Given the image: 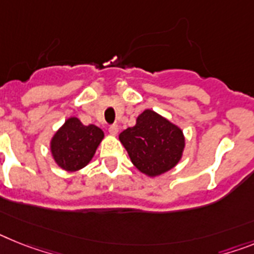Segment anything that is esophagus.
<instances>
[{"instance_id": "34e87169", "label": "esophagus", "mask_w": 254, "mask_h": 254, "mask_svg": "<svg viewBox=\"0 0 254 254\" xmlns=\"http://www.w3.org/2000/svg\"><path fill=\"white\" fill-rule=\"evenodd\" d=\"M108 133H110L111 135H116V134L119 133V127H117V125H111V127H108Z\"/></svg>"}]
</instances>
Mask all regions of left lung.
<instances>
[{
  "label": "left lung",
  "instance_id": "left-lung-1",
  "mask_svg": "<svg viewBox=\"0 0 254 254\" xmlns=\"http://www.w3.org/2000/svg\"><path fill=\"white\" fill-rule=\"evenodd\" d=\"M119 139L134 167L151 178L173 169L186 146L182 129L152 110H144L135 125L121 131Z\"/></svg>",
  "mask_w": 254,
  "mask_h": 254
}]
</instances>
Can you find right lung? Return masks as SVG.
<instances>
[{
  "label": "right lung",
  "instance_id": "obj_1",
  "mask_svg": "<svg viewBox=\"0 0 254 254\" xmlns=\"http://www.w3.org/2000/svg\"><path fill=\"white\" fill-rule=\"evenodd\" d=\"M103 138L97 125H84L77 117H68L51 138V156L63 170L76 172L90 163Z\"/></svg>",
  "mask_w": 254,
  "mask_h": 254
}]
</instances>
